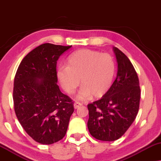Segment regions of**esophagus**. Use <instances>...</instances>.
Listing matches in <instances>:
<instances>
[{
    "instance_id": "1",
    "label": "esophagus",
    "mask_w": 161,
    "mask_h": 161,
    "mask_svg": "<svg viewBox=\"0 0 161 161\" xmlns=\"http://www.w3.org/2000/svg\"><path fill=\"white\" fill-rule=\"evenodd\" d=\"M82 104H81V103H79V102H75L74 103V108H78L80 106H81Z\"/></svg>"
}]
</instances>
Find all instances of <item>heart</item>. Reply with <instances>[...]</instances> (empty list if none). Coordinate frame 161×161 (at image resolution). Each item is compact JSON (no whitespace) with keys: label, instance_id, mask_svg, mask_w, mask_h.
<instances>
[{"label":"heart","instance_id":"obj_1","mask_svg":"<svg viewBox=\"0 0 161 161\" xmlns=\"http://www.w3.org/2000/svg\"><path fill=\"white\" fill-rule=\"evenodd\" d=\"M116 72V65L110 55L98 51L82 49L74 52L67 60L66 66L58 68L57 77L68 94H74L80 85L76 96L79 101L90 97L103 96L112 87Z\"/></svg>","mask_w":161,"mask_h":161}]
</instances>
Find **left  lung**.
Wrapping results in <instances>:
<instances>
[{"instance_id":"1","label":"left lung","mask_w":161,"mask_h":161,"mask_svg":"<svg viewBox=\"0 0 161 161\" xmlns=\"http://www.w3.org/2000/svg\"><path fill=\"white\" fill-rule=\"evenodd\" d=\"M117 61L116 80L100 100L87 105V128L96 139L115 141L120 138L133 123L139 108V77L128 58L113 47Z\"/></svg>"}]
</instances>
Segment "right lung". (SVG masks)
Instances as JSON below:
<instances>
[{"label":"right lung","mask_w":161,"mask_h":161,"mask_svg":"<svg viewBox=\"0 0 161 161\" xmlns=\"http://www.w3.org/2000/svg\"><path fill=\"white\" fill-rule=\"evenodd\" d=\"M72 46L43 44L22 59L14 77L15 114L26 133L42 144L60 141L74 108L57 85V61Z\"/></svg>","instance_id":"obj_1"}]
</instances>
